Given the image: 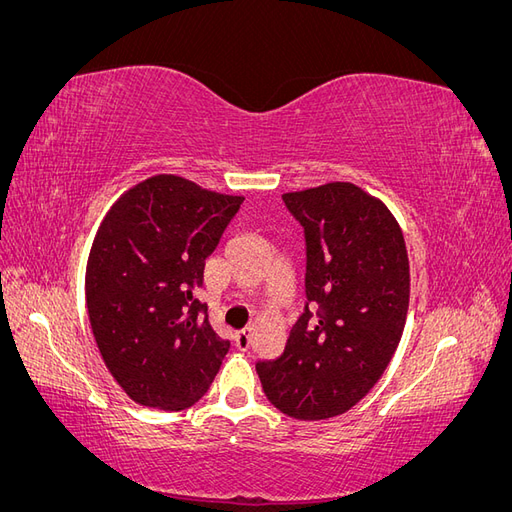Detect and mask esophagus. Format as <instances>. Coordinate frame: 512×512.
I'll return each instance as SVG.
<instances>
[{"mask_svg":"<svg viewBox=\"0 0 512 512\" xmlns=\"http://www.w3.org/2000/svg\"><path fill=\"white\" fill-rule=\"evenodd\" d=\"M250 344H252L250 331L243 329V331H237V333H235V346H237L239 350H247V348H250Z\"/></svg>","mask_w":512,"mask_h":512,"instance_id":"34e87169","label":"esophagus"}]
</instances>
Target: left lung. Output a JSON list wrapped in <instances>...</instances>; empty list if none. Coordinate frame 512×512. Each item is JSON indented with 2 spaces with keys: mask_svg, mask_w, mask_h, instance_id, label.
<instances>
[{
  "mask_svg": "<svg viewBox=\"0 0 512 512\" xmlns=\"http://www.w3.org/2000/svg\"><path fill=\"white\" fill-rule=\"evenodd\" d=\"M282 200L303 226L305 305L284 352L256 371L277 410L320 421L359 404L391 363L408 314V252L391 211L352 183Z\"/></svg>",
  "mask_w": 512,
  "mask_h": 512,
  "instance_id": "1",
  "label": "left lung"
}]
</instances>
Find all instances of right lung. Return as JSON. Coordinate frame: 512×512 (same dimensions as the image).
<instances>
[{
	"label": "right lung",
	"instance_id": "1",
	"mask_svg": "<svg viewBox=\"0 0 512 512\" xmlns=\"http://www.w3.org/2000/svg\"><path fill=\"white\" fill-rule=\"evenodd\" d=\"M241 203L158 175L104 218L87 262V312L108 371L136 404L185 410L218 374L230 342L211 329L196 290Z\"/></svg>",
	"mask_w": 512,
	"mask_h": 512
}]
</instances>
